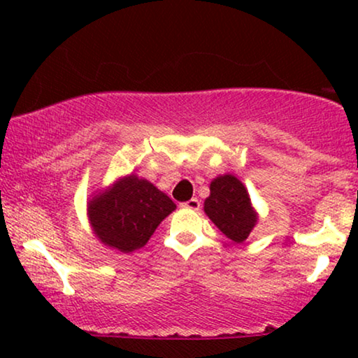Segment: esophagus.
Segmentation results:
<instances>
[{
  "mask_svg": "<svg viewBox=\"0 0 358 358\" xmlns=\"http://www.w3.org/2000/svg\"><path fill=\"white\" fill-rule=\"evenodd\" d=\"M180 208L194 210V212H197V210H200L199 199H190V200H187V202H182V203H180Z\"/></svg>",
  "mask_w": 358,
  "mask_h": 358,
  "instance_id": "1",
  "label": "esophagus"
}]
</instances>
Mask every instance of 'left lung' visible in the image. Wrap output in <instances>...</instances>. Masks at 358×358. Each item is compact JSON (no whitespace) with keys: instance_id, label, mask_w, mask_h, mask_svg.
Instances as JSON below:
<instances>
[{"instance_id":"left-lung-1","label":"left lung","mask_w":358,"mask_h":358,"mask_svg":"<svg viewBox=\"0 0 358 358\" xmlns=\"http://www.w3.org/2000/svg\"><path fill=\"white\" fill-rule=\"evenodd\" d=\"M203 205L208 218L234 243H243L257 222L248 190L234 176L227 174L215 179L210 184V197Z\"/></svg>"}]
</instances>
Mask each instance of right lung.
Masks as SVG:
<instances>
[{"mask_svg": "<svg viewBox=\"0 0 358 358\" xmlns=\"http://www.w3.org/2000/svg\"><path fill=\"white\" fill-rule=\"evenodd\" d=\"M176 203L153 184L136 176L91 200L90 220L97 238L120 252L143 248Z\"/></svg>", "mask_w": 358, "mask_h": 358, "instance_id": "1", "label": "right lung"}]
</instances>
